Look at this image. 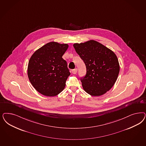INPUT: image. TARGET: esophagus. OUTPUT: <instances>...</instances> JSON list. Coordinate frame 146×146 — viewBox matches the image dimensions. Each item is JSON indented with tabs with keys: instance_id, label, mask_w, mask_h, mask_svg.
<instances>
[{
	"instance_id": "1",
	"label": "esophagus",
	"mask_w": 146,
	"mask_h": 146,
	"mask_svg": "<svg viewBox=\"0 0 146 146\" xmlns=\"http://www.w3.org/2000/svg\"><path fill=\"white\" fill-rule=\"evenodd\" d=\"M77 68L75 69H73V70H72V73L73 74H76L77 73Z\"/></svg>"
}]
</instances>
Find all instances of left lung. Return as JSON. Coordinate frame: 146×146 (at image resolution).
<instances>
[{
  "label": "left lung",
  "instance_id": "left-lung-1",
  "mask_svg": "<svg viewBox=\"0 0 146 146\" xmlns=\"http://www.w3.org/2000/svg\"><path fill=\"white\" fill-rule=\"evenodd\" d=\"M73 46L86 68V75L80 78L83 89L92 96L106 93L115 83L120 71L115 53L94 40Z\"/></svg>",
  "mask_w": 146,
  "mask_h": 146
}]
</instances>
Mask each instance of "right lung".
<instances>
[{
    "label": "right lung",
    "instance_id": "right-lung-1",
    "mask_svg": "<svg viewBox=\"0 0 146 146\" xmlns=\"http://www.w3.org/2000/svg\"><path fill=\"white\" fill-rule=\"evenodd\" d=\"M68 44L50 42L34 52L28 62L27 74L33 87L39 93L53 97L66 86L70 73L62 56Z\"/></svg>",
    "mask_w": 146,
    "mask_h": 146
}]
</instances>
